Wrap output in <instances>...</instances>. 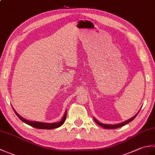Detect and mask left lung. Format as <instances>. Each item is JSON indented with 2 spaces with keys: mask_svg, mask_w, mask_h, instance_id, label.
I'll return each mask as SVG.
<instances>
[{
  "mask_svg": "<svg viewBox=\"0 0 155 155\" xmlns=\"http://www.w3.org/2000/svg\"><path fill=\"white\" fill-rule=\"evenodd\" d=\"M139 113V111L138 112V113L135 115H134V117H133L132 118H130V119H128V120L124 121V122H123V123H121L117 124H103V123H100V122H98L95 118H94V120L95 122H96V123L97 124H98V125H100L101 127H103L104 128H107V129H114V128H120L121 127H123L124 125L127 124L128 123H130V122H131L133 120H134V118H135V117H137V115L138 114V113Z\"/></svg>",
  "mask_w": 155,
  "mask_h": 155,
  "instance_id": "1",
  "label": "left lung"
}]
</instances>
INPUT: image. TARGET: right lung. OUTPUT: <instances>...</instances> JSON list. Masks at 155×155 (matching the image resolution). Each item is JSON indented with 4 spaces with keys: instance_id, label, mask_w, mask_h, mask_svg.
Listing matches in <instances>:
<instances>
[{
    "instance_id": "obj_1",
    "label": "right lung",
    "mask_w": 155,
    "mask_h": 155,
    "mask_svg": "<svg viewBox=\"0 0 155 155\" xmlns=\"http://www.w3.org/2000/svg\"><path fill=\"white\" fill-rule=\"evenodd\" d=\"M13 110L15 111V114L17 115V117L22 122H24L25 123L30 125V126H31L32 127L39 128V129H54V128L60 127L61 126H62V124H63V123H64V121L66 120V117H67V110H66L63 117H62V120L60 122H57V123H41V122L28 120L25 119V118H22V117L20 116V115L17 113H16V110L14 109V108H13Z\"/></svg>"
}]
</instances>
